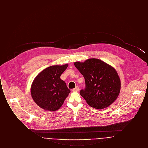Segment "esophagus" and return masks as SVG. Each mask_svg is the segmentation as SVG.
<instances>
[{"instance_id": "1", "label": "esophagus", "mask_w": 148, "mask_h": 148, "mask_svg": "<svg viewBox=\"0 0 148 148\" xmlns=\"http://www.w3.org/2000/svg\"><path fill=\"white\" fill-rule=\"evenodd\" d=\"M79 90V86H76L74 88H73V89H72L73 92H78Z\"/></svg>"}]
</instances>
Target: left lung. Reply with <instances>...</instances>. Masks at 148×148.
Masks as SVG:
<instances>
[{"label":"left lung","mask_w":148,"mask_h":148,"mask_svg":"<svg viewBox=\"0 0 148 148\" xmlns=\"http://www.w3.org/2000/svg\"><path fill=\"white\" fill-rule=\"evenodd\" d=\"M85 79L80 95L92 107L101 109L111 104L119 95L121 82L116 71L98 59L74 63Z\"/></svg>","instance_id":"left-lung-1"}]
</instances>
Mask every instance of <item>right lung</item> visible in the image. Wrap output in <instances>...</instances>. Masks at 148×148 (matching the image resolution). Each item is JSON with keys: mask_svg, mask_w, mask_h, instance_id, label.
<instances>
[{"mask_svg": "<svg viewBox=\"0 0 148 148\" xmlns=\"http://www.w3.org/2000/svg\"><path fill=\"white\" fill-rule=\"evenodd\" d=\"M68 65L49 66L41 72L34 80L31 94L35 103L41 108L55 111L60 108L71 90L61 75Z\"/></svg>", "mask_w": 148, "mask_h": 148, "instance_id": "add662e5", "label": "right lung"}]
</instances>
